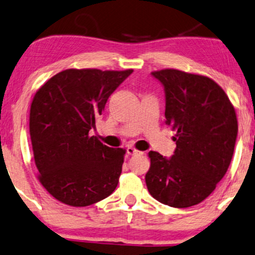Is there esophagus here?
<instances>
[{"mask_svg":"<svg viewBox=\"0 0 255 255\" xmlns=\"http://www.w3.org/2000/svg\"><path fill=\"white\" fill-rule=\"evenodd\" d=\"M127 154L128 155H136V154H142V151L135 149L133 147H127Z\"/></svg>","mask_w":255,"mask_h":255,"instance_id":"obj_1","label":"esophagus"}]
</instances>
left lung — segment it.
<instances>
[{
	"label": "left lung",
	"mask_w": 255,
	"mask_h": 255,
	"mask_svg": "<svg viewBox=\"0 0 255 255\" xmlns=\"http://www.w3.org/2000/svg\"><path fill=\"white\" fill-rule=\"evenodd\" d=\"M151 75L165 89L166 125L176 131V148L170 157L148 153V192L163 205L191 207L209 196L230 167L237 115L224 89L207 76L176 69Z\"/></svg>",
	"instance_id": "1"
}]
</instances>
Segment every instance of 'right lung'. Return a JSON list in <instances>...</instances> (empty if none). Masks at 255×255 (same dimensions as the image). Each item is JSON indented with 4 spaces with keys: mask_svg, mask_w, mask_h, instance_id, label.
I'll return each mask as SVG.
<instances>
[{
    "mask_svg": "<svg viewBox=\"0 0 255 255\" xmlns=\"http://www.w3.org/2000/svg\"><path fill=\"white\" fill-rule=\"evenodd\" d=\"M133 69H67L44 83L30 107L29 131L42 186L59 201L86 207L117 188L126 150L89 131Z\"/></svg>",
    "mask_w": 255,
    "mask_h": 255,
    "instance_id": "1",
    "label": "right lung"
}]
</instances>
